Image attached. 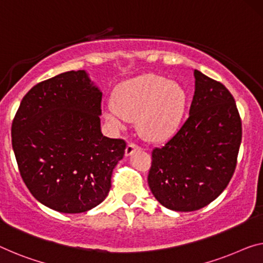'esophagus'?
Listing matches in <instances>:
<instances>
[{
    "mask_svg": "<svg viewBox=\"0 0 263 263\" xmlns=\"http://www.w3.org/2000/svg\"><path fill=\"white\" fill-rule=\"evenodd\" d=\"M137 151H141L140 147H137L136 144L134 143H129L127 147H126V151H124V154H126V156H130L133 153H135Z\"/></svg>",
    "mask_w": 263,
    "mask_h": 263,
    "instance_id": "34e87169",
    "label": "esophagus"
}]
</instances>
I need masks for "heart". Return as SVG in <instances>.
<instances>
[{
	"label": "heart",
	"instance_id": "1",
	"mask_svg": "<svg viewBox=\"0 0 263 263\" xmlns=\"http://www.w3.org/2000/svg\"><path fill=\"white\" fill-rule=\"evenodd\" d=\"M187 104L188 92L182 84L161 75L143 74L116 88L111 106L106 107L103 116L116 130L123 129L127 121L135 120L144 140L160 143L179 130Z\"/></svg>",
	"mask_w": 263,
	"mask_h": 263
}]
</instances>
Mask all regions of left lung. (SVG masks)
<instances>
[{
    "label": "left lung",
    "instance_id": "8db88e82",
    "mask_svg": "<svg viewBox=\"0 0 263 263\" xmlns=\"http://www.w3.org/2000/svg\"><path fill=\"white\" fill-rule=\"evenodd\" d=\"M189 116L162 147L153 149L149 188L175 212L205 207L227 187L236 167L242 127L235 100L223 84L194 69Z\"/></svg>",
    "mask_w": 263,
    "mask_h": 263
}]
</instances>
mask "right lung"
Wrapping results in <instances>:
<instances>
[{
  "label": "right lung",
  "instance_id": "obj_1",
  "mask_svg": "<svg viewBox=\"0 0 263 263\" xmlns=\"http://www.w3.org/2000/svg\"><path fill=\"white\" fill-rule=\"evenodd\" d=\"M101 101L102 91L86 70L43 81L21 101L11 143L24 183L46 207L84 213L110 191L126 142L103 136Z\"/></svg>",
  "mask_w": 263,
  "mask_h": 263
}]
</instances>
